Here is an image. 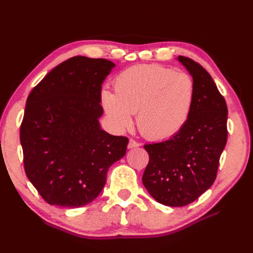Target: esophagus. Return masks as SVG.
Segmentation results:
<instances>
[{
  "label": "esophagus",
  "mask_w": 253,
  "mask_h": 253,
  "mask_svg": "<svg viewBox=\"0 0 253 253\" xmlns=\"http://www.w3.org/2000/svg\"><path fill=\"white\" fill-rule=\"evenodd\" d=\"M139 145H140L139 142H137V141L134 140V139H129L128 144H127V148H128V149H134V148L139 147Z\"/></svg>",
  "instance_id": "34e87169"
}]
</instances>
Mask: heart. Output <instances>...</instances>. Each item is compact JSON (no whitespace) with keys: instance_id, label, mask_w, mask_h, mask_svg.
I'll return each instance as SVG.
<instances>
[{"instance_id":"b5f03b06","label":"heart","mask_w":253,"mask_h":253,"mask_svg":"<svg viewBox=\"0 0 253 253\" xmlns=\"http://www.w3.org/2000/svg\"><path fill=\"white\" fill-rule=\"evenodd\" d=\"M115 94L103 89L100 101L116 131L137 126L152 140L175 136L185 126L194 101V82L185 73L158 64L136 65L120 73L114 82Z\"/></svg>"}]
</instances>
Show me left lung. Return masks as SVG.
Masks as SVG:
<instances>
[{
  "instance_id": "left-lung-1",
  "label": "left lung",
  "mask_w": 253,
  "mask_h": 253,
  "mask_svg": "<svg viewBox=\"0 0 253 253\" xmlns=\"http://www.w3.org/2000/svg\"><path fill=\"white\" fill-rule=\"evenodd\" d=\"M177 60L194 82L192 110L169 140L144 145L150 160L142 176L150 195L169 207L189 205L213 185L228 134L227 104L209 73L192 59Z\"/></svg>"
}]
</instances>
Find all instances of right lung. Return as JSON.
<instances>
[{"label":"right lung","mask_w":253,"mask_h":253,"mask_svg":"<svg viewBox=\"0 0 253 253\" xmlns=\"http://www.w3.org/2000/svg\"><path fill=\"white\" fill-rule=\"evenodd\" d=\"M115 64L77 56L29 94L20 131L26 176L49 205L78 208L100 194L128 139L101 128L102 83Z\"/></svg>","instance_id":"obj_1"}]
</instances>
